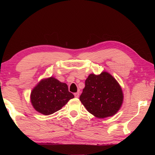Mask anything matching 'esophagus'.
<instances>
[{"mask_svg":"<svg viewBox=\"0 0 155 155\" xmlns=\"http://www.w3.org/2000/svg\"><path fill=\"white\" fill-rule=\"evenodd\" d=\"M74 95L76 98H78V97H79V93H75Z\"/></svg>","mask_w":155,"mask_h":155,"instance_id":"obj_1","label":"esophagus"}]
</instances>
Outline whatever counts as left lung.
Wrapping results in <instances>:
<instances>
[{
    "instance_id": "obj_1",
    "label": "left lung",
    "mask_w": 155,
    "mask_h": 155,
    "mask_svg": "<svg viewBox=\"0 0 155 155\" xmlns=\"http://www.w3.org/2000/svg\"><path fill=\"white\" fill-rule=\"evenodd\" d=\"M80 101L91 114L103 118L113 116L120 109L123 102V93L113 76L103 72L98 75L88 76Z\"/></svg>"
}]
</instances>
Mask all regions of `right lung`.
I'll return each mask as SVG.
<instances>
[{
    "label": "right lung",
    "mask_w": 155,
    "mask_h": 155,
    "mask_svg": "<svg viewBox=\"0 0 155 155\" xmlns=\"http://www.w3.org/2000/svg\"><path fill=\"white\" fill-rule=\"evenodd\" d=\"M74 97L68 91L67 84L51 77L41 80L32 89L31 101L38 113L49 115L61 109Z\"/></svg>",
    "instance_id": "right-lung-1"
}]
</instances>
